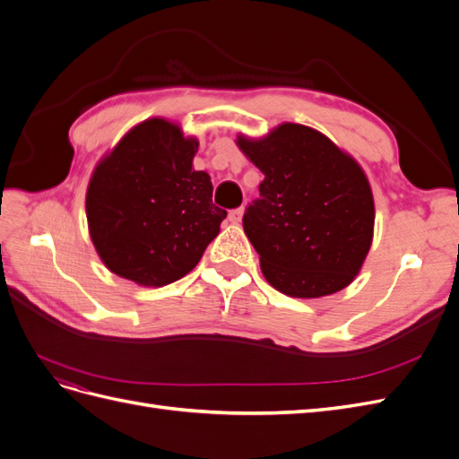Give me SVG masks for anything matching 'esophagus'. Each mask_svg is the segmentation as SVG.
I'll list each match as a JSON object with an SVG mask.
<instances>
[{
	"label": "esophagus",
	"instance_id": "1",
	"mask_svg": "<svg viewBox=\"0 0 459 459\" xmlns=\"http://www.w3.org/2000/svg\"><path fill=\"white\" fill-rule=\"evenodd\" d=\"M243 212H245V208H243V206H241V208H235V211H230L228 220H230V221H233V224H239L241 218H243Z\"/></svg>",
	"mask_w": 459,
	"mask_h": 459
}]
</instances>
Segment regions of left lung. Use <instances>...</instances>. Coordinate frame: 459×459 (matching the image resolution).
<instances>
[{
    "label": "left lung",
    "mask_w": 459,
    "mask_h": 459,
    "mask_svg": "<svg viewBox=\"0 0 459 459\" xmlns=\"http://www.w3.org/2000/svg\"><path fill=\"white\" fill-rule=\"evenodd\" d=\"M238 145L264 174L243 230L268 283L317 299L351 285L369 253L375 206L359 164L329 137L285 122Z\"/></svg>",
    "instance_id": "obj_1"
}]
</instances>
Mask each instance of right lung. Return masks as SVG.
Wrapping results in <instances>:
<instances>
[{
    "label": "right lung",
    "mask_w": 459,
    "mask_h": 459,
    "mask_svg": "<svg viewBox=\"0 0 459 459\" xmlns=\"http://www.w3.org/2000/svg\"><path fill=\"white\" fill-rule=\"evenodd\" d=\"M197 147L176 124L149 118L97 164L86 214L110 272L162 287L197 266L228 214L212 204L211 176L193 169Z\"/></svg>",
    "instance_id": "1"
}]
</instances>
